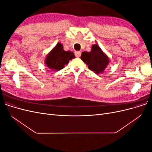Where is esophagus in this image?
<instances>
[{
    "label": "esophagus",
    "instance_id": "esophagus-1",
    "mask_svg": "<svg viewBox=\"0 0 152 152\" xmlns=\"http://www.w3.org/2000/svg\"><path fill=\"white\" fill-rule=\"evenodd\" d=\"M75 55L77 58H79L81 56V53L80 51H76L75 53Z\"/></svg>",
    "mask_w": 152,
    "mask_h": 152
}]
</instances>
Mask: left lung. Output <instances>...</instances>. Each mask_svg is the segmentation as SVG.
Returning <instances> with one entry per match:
<instances>
[{
    "mask_svg": "<svg viewBox=\"0 0 152 152\" xmlns=\"http://www.w3.org/2000/svg\"><path fill=\"white\" fill-rule=\"evenodd\" d=\"M80 58L88 66V68L96 74L103 73L110 61L108 56L98 44L92 45L91 51L82 53Z\"/></svg>",
    "mask_w": 152,
    "mask_h": 152,
    "instance_id": "left-lung-1",
    "label": "left lung"
}]
</instances>
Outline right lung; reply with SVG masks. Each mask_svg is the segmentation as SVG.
<instances>
[{"instance_id":"add662e5","label":"right lung","mask_w":152,"mask_h":152,"mask_svg":"<svg viewBox=\"0 0 152 152\" xmlns=\"http://www.w3.org/2000/svg\"><path fill=\"white\" fill-rule=\"evenodd\" d=\"M75 58L74 53L70 50L65 51L63 44L58 42L48 54L45 59V64L51 70L59 71L65 68L69 61Z\"/></svg>"}]
</instances>
